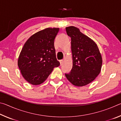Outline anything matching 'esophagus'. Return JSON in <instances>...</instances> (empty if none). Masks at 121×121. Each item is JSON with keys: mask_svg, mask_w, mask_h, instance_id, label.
Segmentation results:
<instances>
[{"mask_svg": "<svg viewBox=\"0 0 121 121\" xmlns=\"http://www.w3.org/2000/svg\"><path fill=\"white\" fill-rule=\"evenodd\" d=\"M63 60H60V65H62L63 63Z\"/></svg>", "mask_w": 121, "mask_h": 121, "instance_id": "esophagus-1", "label": "esophagus"}]
</instances>
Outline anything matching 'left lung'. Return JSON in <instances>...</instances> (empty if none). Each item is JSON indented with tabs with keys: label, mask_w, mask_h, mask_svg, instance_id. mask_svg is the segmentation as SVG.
<instances>
[{
	"label": "left lung",
	"mask_w": 121,
	"mask_h": 121,
	"mask_svg": "<svg viewBox=\"0 0 121 121\" xmlns=\"http://www.w3.org/2000/svg\"><path fill=\"white\" fill-rule=\"evenodd\" d=\"M65 30L71 38L73 59V68L65 77L73 85L83 86L95 80L101 71V53L95 41L78 28L70 26Z\"/></svg>",
	"instance_id": "8db88e82"
}]
</instances>
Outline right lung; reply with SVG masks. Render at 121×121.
I'll list each match as a JSON object with an SVG mask.
<instances>
[{
	"instance_id": "add662e5",
	"label": "right lung",
	"mask_w": 121,
	"mask_h": 121,
	"mask_svg": "<svg viewBox=\"0 0 121 121\" xmlns=\"http://www.w3.org/2000/svg\"><path fill=\"white\" fill-rule=\"evenodd\" d=\"M59 28H48L26 40L20 53L17 65L22 76L34 85L46 81L54 67L60 65L54 43Z\"/></svg>"
}]
</instances>
